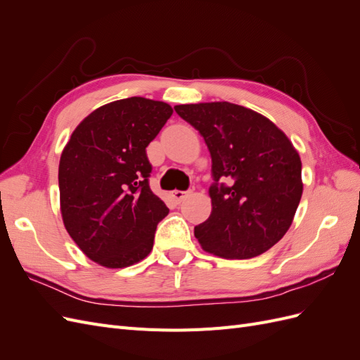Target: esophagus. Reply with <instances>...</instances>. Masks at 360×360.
<instances>
[{
    "mask_svg": "<svg viewBox=\"0 0 360 360\" xmlns=\"http://www.w3.org/2000/svg\"><path fill=\"white\" fill-rule=\"evenodd\" d=\"M189 192L188 191H172L171 192V197H172V200L176 201V202H180L184 197H186Z\"/></svg>",
    "mask_w": 360,
    "mask_h": 360,
    "instance_id": "1",
    "label": "esophagus"
}]
</instances>
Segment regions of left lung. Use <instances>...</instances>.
<instances>
[{"instance_id": "8db88e82", "label": "left lung", "mask_w": 360, "mask_h": 360, "mask_svg": "<svg viewBox=\"0 0 360 360\" xmlns=\"http://www.w3.org/2000/svg\"><path fill=\"white\" fill-rule=\"evenodd\" d=\"M174 110L198 130L212 156V213L195 226L201 248L228 259L264 254L288 231L302 198L297 150L275 123L240 105Z\"/></svg>"}]
</instances>
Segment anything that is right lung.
Here are the masks:
<instances>
[{"mask_svg": "<svg viewBox=\"0 0 360 360\" xmlns=\"http://www.w3.org/2000/svg\"><path fill=\"white\" fill-rule=\"evenodd\" d=\"M172 108L129 97L97 108L73 130L58 167L64 226L82 252L108 269L144 259L168 207L151 192L147 146Z\"/></svg>", "mask_w": 360, "mask_h": 360, "instance_id": "1", "label": "right lung"}]
</instances>
